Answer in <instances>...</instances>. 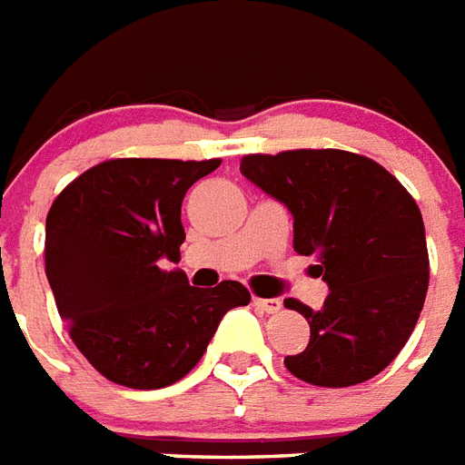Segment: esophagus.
Instances as JSON below:
<instances>
[{
  "mask_svg": "<svg viewBox=\"0 0 465 465\" xmlns=\"http://www.w3.org/2000/svg\"><path fill=\"white\" fill-rule=\"evenodd\" d=\"M252 302H254L256 310L266 312V314H276V312L283 310V302L278 297H254Z\"/></svg>",
  "mask_w": 465,
  "mask_h": 465,
  "instance_id": "esophagus-1",
  "label": "esophagus"
}]
</instances>
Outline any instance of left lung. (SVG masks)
Returning <instances> with one entry per match:
<instances>
[{"label":"left lung","mask_w":465,"mask_h":465,"mask_svg":"<svg viewBox=\"0 0 465 465\" xmlns=\"http://www.w3.org/2000/svg\"><path fill=\"white\" fill-rule=\"evenodd\" d=\"M240 173L288 206L292 250L314 256L331 288L317 312L285 300L310 322V343L285 367L326 389L372 380L406 345L425 304L430 256L415 199L380 163L338 148L252 153Z\"/></svg>","instance_id":"1"}]
</instances>
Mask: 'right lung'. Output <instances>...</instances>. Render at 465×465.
Returning a JSON list of instances; mask_svg holds the SVG:
<instances>
[{
	"label": "right lung",
	"instance_id": "obj_1",
	"mask_svg": "<svg viewBox=\"0 0 465 465\" xmlns=\"http://www.w3.org/2000/svg\"><path fill=\"white\" fill-rule=\"evenodd\" d=\"M211 161L113 158L85 170L52 202L45 273L74 345L105 380L129 389L180 381L232 307L252 295L237 281L189 285L177 263L182 199Z\"/></svg>",
	"mask_w": 465,
	"mask_h": 465
}]
</instances>
